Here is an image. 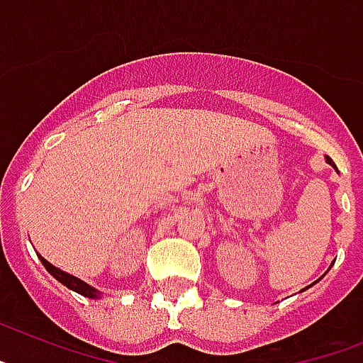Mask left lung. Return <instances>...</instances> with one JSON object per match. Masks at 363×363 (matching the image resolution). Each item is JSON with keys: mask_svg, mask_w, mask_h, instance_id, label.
<instances>
[{"mask_svg": "<svg viewBox=\"0 0 363 363\" xmlns=\"http://www.w3.org/2000/svg\"><path fill=\"white\" fill-rule=\"evenodd\" d=\"M325 160H326V163H328V164H332V167H334V169H336V164H334V161H332L330 157H328V155H325Z\"/></svg>", "mask_w": 363, "mask_h": 363, "instance_id": "obj_1", "label": "left lung"}]
</instances>
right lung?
<instances>
[{"label":"right lung","instance_id":"obj_1","mask_svg":"<svg viewBox=\"0 0 363 363\" xmlns=\"http://www.w3.org/2000/svg\"><path fill=\"white\" fill-rule=\"evenodd\" d=\"M38 257H40L42 265L46 267V271L50 272V274H52L55 280H59L62 286H67L68 289L79 293V295H83V296H89V298H100L101 296V291H98L96 287L89 286V284L83 282V280H79V278H76L74 274H68V272L61 271V269L55 267V265H52V263L48 262V259H44L40 254H38Z\"/></svg>","mask_w":363,"mask_h":363}]
</instances>
